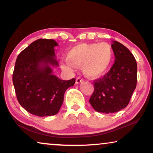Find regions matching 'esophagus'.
<instances>
[{
	"instance_id": "34e87169",
	"label": "esophagus",
	"mask_w": 153,
	"mask_h": 153,
	"mask_svg": "<svg viewBox=\"0 0 153 153\" xmlns=\"http://www.w3.org/2000/svg\"><path fill=\"white\" fill-rule=\"evenodd\" d=\"M83 79H81V78H79V77L76 79V84H79V83H83Z\"/></svg>"
}]
</instances>
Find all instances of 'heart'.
<instances>
[{
    "label": "heart",
    "mask_w": 153,
    "mask_h": 153,
    "mask_svg": "<svg viewBox=\"0 0 153 153\" xmlns=\"http://www.w3.org/2000/svg\"><path fill=\"white\" fill-rule=\"evenodd\" d=\"M67 60L60 62L62 70L73 72L76 67H82L83 74L88 79H97L105 75L114 59V51L109 44L82 43L68 52Z\"/></svg>",
    "instance_id": "heart-1"
}]
</instances>
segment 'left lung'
I'll list each match as a JSON object with an SVG mask.
<instances>
[{"instance_id": "left-lung-1", "label": "left lung", "mask_w": 153, "mask_h": 153, "mask_svg": "<svg viewBox=\"0 0 153 153\" xmlns=\"http://www.w3.org/2000/svg\"><path fill=\"white\" fill-rule=\"evenodd\" d=\"M115 62L102 77L94 81V92L90 103L96 111L111 114L128 105L137 86V65L126 47L113 41Z\"/></svg>"}]
</instances>
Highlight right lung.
I'll list each match as a JSON object with an SVG mask.
<instances>
[{
	"instance_id": "right-lung-1",
	"label": "right lung",
	"mask_w": 153,
	"mask_h": 153,
	"mask_svg": "<svg viewBox=\"0 0 153 153\" xmlns=\"http://www.w3.org/2000/svg\"><path fill=\"white\" fill-rule=\"evenodd\" d=\"M53 39H39L19 54L12 81L20 105L35 116H51L58 114L66 90L73 86L75 79L61 80L53 74L58 67Z\"/></svg>"
}]
</instances>
